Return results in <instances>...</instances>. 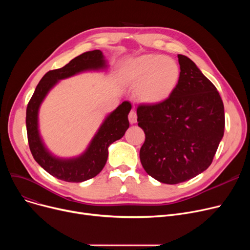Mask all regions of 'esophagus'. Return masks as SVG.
I'll return each instance as SVG.
<instances>
[{
    "mask_svg": "<svg viewBox=\"0 0 250 250\" xmlns=\"http://www.w3.org/2000/svg\"><path fill=\"white\" fill-rule=\"evenodd\" d=\"M128 121L130 124H136L137 123V113L136 111L132 110L128 114Z\"/></svg>",
    "mask_w": 250,
    "mask_h": 250,
    "instance_id": "obj_1",
    "label": "esophagus"
}]
</instances>
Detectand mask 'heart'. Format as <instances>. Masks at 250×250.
I'll use <instances>...</instances> for the list:
<instances>
[{
  "label": "heart",
  "instance_id": "1",
  "mask_svg": "<svg viewBox=\"0 0 250 250\" xmlns=\"http://www.w3.org/2000/svg\"><path fill=\"white\" fill-rule=\"evenodd\" d=\"M125 82L135 89L139 101L159 104L173 94L180 79L177 62L161 55H144L132 59L123 70Z\"/></svg>",
  "mask_w": 250,
  "mask_h": 250
}]
</instances>
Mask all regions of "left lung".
Instances as JSON below:
<instances>
[{"mask_svg":"<svg viewBox=\"0 0 250 250\" xmlns=\"http://www.w3.org/2000/svg\"><path fill=\"white\" fill-rule=\"evenodd\" d=\"M179 83L166 101L140 105L138 125L146 139L140 150L145 171L176 185L211 165L224 136V104L214 84L188 57L178 55Z\"/></svg>","mask_w":250,"mask_h":250,"instance_id":"1","label":"left lung"}]
</instances>
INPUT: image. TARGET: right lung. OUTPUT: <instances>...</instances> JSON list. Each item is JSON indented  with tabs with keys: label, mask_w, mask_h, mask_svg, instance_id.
I'll return each mask as SVG.
<instances>
[{
	"label": "right lung",
	"mask_w": 250,
	"mask_h": 250,
	"mask_svg": "<svg viewBox=\"0 0 250 250\" xmlns=\"http://www.w3.org/2000/svg\"><path fill=\"white\" fill-rule=\"evenodd\" d=\"M107 62L102 51L95 49L76 57L64 67L47 72L36 86L26 109V128L29 148L35 161L46 172L58 179L68 182H82L93 178L103 169L108 157V147L124 137L129 126L127 115L132 104L124 101L120 106L105 117L89 146L80 156L74 158H59L45 147L38 129V111L48 92L60 80L86 71L106 70Z\"/></svg>",
	"instance_id": "right-lung-1"
}]
</instances>
